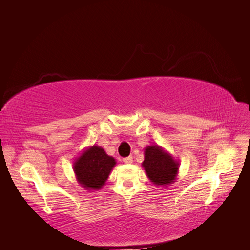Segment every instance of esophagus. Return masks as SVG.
<instances>
[{
    "label": "esophagus",
    "mask_w": 250,
    "mask_h": 250,
    "mask_svg": "<svg viewBox=\"0 0 250 250\" xmlns=\"http://www.w3.org/2000/svg\"><path fill=\"white\" fill-rule=\"evenodd\" d=\"M123 162L125 164H131L133 162V158H132V156H128V157L123 158Z\"/></svg>",
    "instance_id": "esophagus-1"
}]
</instances>
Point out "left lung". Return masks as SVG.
Returning <instances> with one entry per match:
<instances>
[{
  "instance_id": "1",
  "label": "left lung",
  "mask_w": 250,
  "mask_h": 250,
  "mask_svg": "<svg viewBox=\"0 0 250 250\" xmlns=\"http://www.w3.org/2000/svg\"><path fill=\"white\" fill-rule=\"evenodd\" d=\"M144 162L142 167L147 177L156 187H169L175 183L179 162L158 145L147 146L144 150Z\"/></svg>"
}]
</instances>
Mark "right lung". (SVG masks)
Masks as SVG:
<instances>
[{
    "label": "right lung",
    "mask_w": 250,
    "mask_h": 250,
    "mask_svg": "<svg viewBox=\"0 0 250 250\" xmlns=\"http://www.w3.org/2000/svg\"><path fill=\"white\" fill-rule=\"evenodd\" d=\"M117 164L104 149L98 145L83 149L75 158L73 170L78 184L87 191H98L106 183L111 170Z\"/></svg>",
    "instance_id": "1"
}]
</instances>
